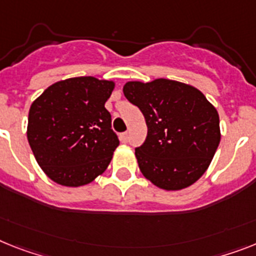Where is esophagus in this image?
Masks as SVG:
<instances>
[{"instance_id": "1", "label": "esophagus", "mask_w": 256, "mask_h": 256, "mask_svg": "<svg viewBox=\"0 0 256 256\" xmlns=\"http://www.w3.org/2000/svg\"><path fill=\"white\" fill-rule=\"evenodd\" d=\"M120 139H121L122 143H126V142L128 140V132H122V134L120 135Z\"/></svg>"}]
</instances>
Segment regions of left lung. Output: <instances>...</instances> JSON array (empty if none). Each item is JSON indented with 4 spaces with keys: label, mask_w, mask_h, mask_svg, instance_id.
<instances>
[{
    "label": "left lung",
    "mask_w": 256,
    "mask_h": 256,
    "mask_svg": "<svg viewBox=\"0 0 256 256\" xmlns=\"http://www.w3.org/2000/svg\"><path fill=\"white\" fill-rule=\"evenodd\" d=\"M124 94L147 124V138L135 148L142 174L164 190L196 182L220 143L218 110L192 86L170 79L128 82Z\"/></svg>",
    "instance_id": "left-lung-1"
}]
</instances>
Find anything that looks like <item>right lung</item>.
<instances>
[{
	"label": "right lung",
	"instance_id": "right-lung-1",
	"mask_svg": "<svg viewBox=\"0 0 256 256\" xmlns=\"http://www.w3.org/2000/svg\"><path fill=\"white\" fill-rule=\"evenodd\" d=\"M114 83L94 76L57 82L32 102L27 138L52 181L78 188L108 168L120 144L105 109Z\"/></svg>",
	"mask_w": 256,
	"mask_h": 256
}]
</instances>
